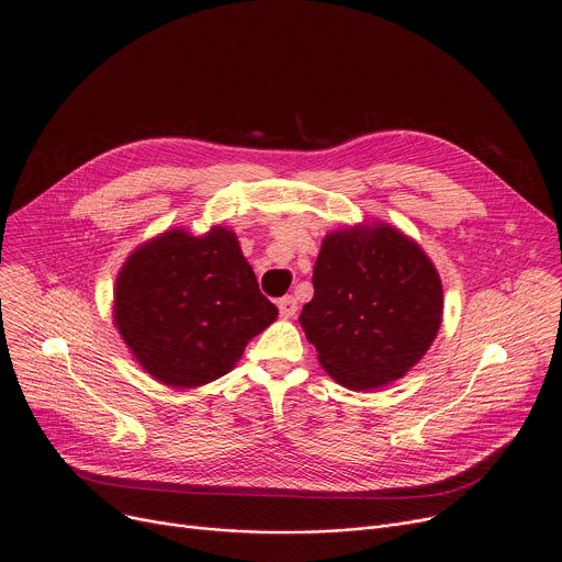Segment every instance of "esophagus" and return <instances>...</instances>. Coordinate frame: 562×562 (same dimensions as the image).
Returning a JSON list of instances; mask_svg holds the SVG:
<instances>
[{
	"instance_id": "esophagus-1",
	"label": "esophagus",
	"mask_w": 562,
	"mask_h": 562,
	"mask_svg": "<svg viewBox=\"0 0 562 562\" xmlns=\"http://www.w3.org/2000/svg\"><path fill=\"white\" fill-rule=\"evenodd\" d=\"M278 310H280V316L282 318H293L295 312H297V302L293 295H284L278 300Z\"/></svg>"
}]
</instances>
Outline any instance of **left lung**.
I'll return each mask as SVG.
<instances>
[{
    "label": "left lung",
    "mask_w": 562,
    "mask_h": 562,
    "mask_svg": "<svg viewBox=\"0 0 562 562\" xmlns=\"http://www.w3.org/2000/svg\"><path fill=\"white\" fill-rule=\"evenodd\" d=\"M300 325L342 387L376 390L411 372L443 316L441 278L424 248L385 222L325 235Z\"/></svg>",
    "instance_id": "left-lung-1"
}]
</instances>
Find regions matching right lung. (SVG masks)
<instances>
[{"label":"right lung","mask_w":562,"mask_h":562,"mask_svg":"<svg viewBox=\"0 0 562 562\" xmlns=\"http://www.w3.org/2000/svg\"><path fill=\"white\" fill-rule=\"evenodd\" d=\"M114 325L155 381L192 390L228 374L276 318L226 226L170 228L136 246L114 286Z\"/></svg>","instance_id":"right-lung-1"}]
</instances>
